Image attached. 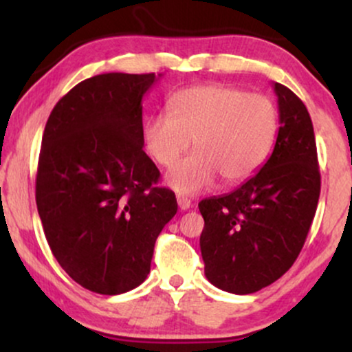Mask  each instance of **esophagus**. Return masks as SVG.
<instances>
[{
    "instance_id": "esophagus-1",
    "label": "esophagus",
    "mask_w": 352,
    "mask_h": 352,
    "mask_svg": "<svg viewBox=\"0 0 352 352\" xmlns=\"http://www.w3.org/2000/svg\"><path fill=\"white\" fill-rule=\"evenodd\" d=\"M177 204H179V208L180 210H188L190 207H192V201H190L187 197H184V195H179L177 197Z\"/></svg>"
}]
</instances>
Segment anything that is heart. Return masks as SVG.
Instances as JSON below:
<instances>
[{
    "instance_id": "b5f03b06",
    "label": "heart",
    "mask_w": 352,
    "mask_h": 352,
    "mask_svg": "<svg viewBox=\"0 0 352 352\" xmlns=\"http://www.w3.org/2000/svg\"><path fill=\"white\" fill-rule=\"evenodd\" d=\"M276 131L272 99L208 84L173 94L168 116L145 120L142 140L162 167H172L193 140L195 152L172 168L167 184L179 193H199L215 185L218 177L227 185L253 177L272 151Z\"/></svg>"
}]
</instances>
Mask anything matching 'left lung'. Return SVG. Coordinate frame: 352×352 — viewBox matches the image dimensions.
Here are the masks:
<instances>
[{"mask_svg":"<svg viewBox=\"0 0 352 352\" xmlns=\"http://www.w3.org/2000/svg\"><path fill=\"white\" fill-rule=\"evenodd\" d=\"M273 89L280 129L270 159L236 190L199 204L205 276L228 293L260 292L292 268L321 192L308 109L283 84Z\"/></svg>","mask_w":352,"mask_h":352,"instance_id":"obj_1","label":"left lung"}]
</instances>
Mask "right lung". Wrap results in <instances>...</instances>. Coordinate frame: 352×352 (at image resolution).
<instances>
[{
    "label": "right lung",
    "mask_w": 352,
    "mask_h": 352,
    "mask_svg": "<svg viewBox=\"0 0 352 352\" xmlns=\"http://www.w3.org/2000/svg\"><path fill=\"white\" fill-rule=\"evenodd\" d=\"M162 74L106 72L74 86L43 134L36 204L54 258L99 294L137 288L177 213L144 152L142 99Z\"/></svg>",
    "instance_id": "1"
}]
</instances>
